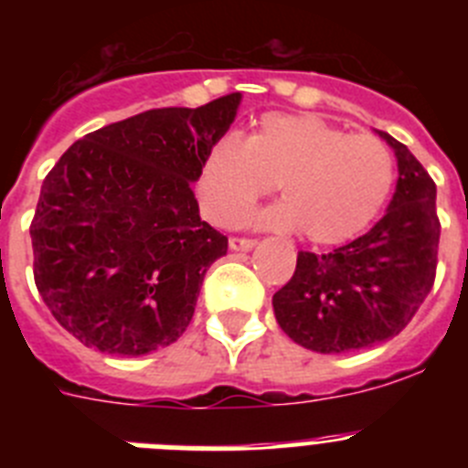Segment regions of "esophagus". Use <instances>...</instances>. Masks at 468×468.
I'll use <instances>...</instances> for the list:
<instances>
[{
	"label": "esophagus",
	"instance_id": "obj_1",
	"mask_svg": "<svg viewBox=\"0 0 468 468\" xmlns=\"http://www.w3.org/2000/svg\"><path fill=\"white\" fill-rule=\"evenodd\" d=\"M231 250H253L255 239H241V237H231L229 239Z\"/></svg>",
	"mask_w": 468,
	"mask_h": 468
}]
</instances>
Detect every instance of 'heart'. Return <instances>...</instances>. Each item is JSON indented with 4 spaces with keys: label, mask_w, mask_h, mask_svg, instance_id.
Returning a JSON list of instances; mask_svg holds the SVG:
<instances>
[{
    "label": "heart",
    "mask_w": 468,
    "mask_h": 468,
    "mask_svg": "<svg viewBox=\"0 0 468 468\" xmlns=\"http://www.w3.org/2000/svg\"><path fill=\"white\" fill-rule=\"evenodd\" d=\"M394 180V154L378 135L349 133L312 114H264L243 143L227 135L210 147L197 194L208 220L234 225L276 185L283 201L255 225L340 246L373 225Z\"/></svg>",
    "instance_id": "b5f03b06"
}]
</instances>
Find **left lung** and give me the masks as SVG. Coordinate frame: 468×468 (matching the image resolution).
<instances>
[{
    "mask_svg": "<svg viewBox=\"0 0 468 468\" xmlns=\"http://www.w3.org/2000/svg\"><path fill=\"white\" fill-rule=\"evenodd\" d=\"M378 135L399 161L384 218L325 255L300 250L295 274L271 300L281 330L318 354L358 351L399 335L436 279V185L403 143Z\"/></svg>",
    "mask_w": 468,
    "mask_h": 468,
    "instance_id": "obj_1",
    "label": "left lung"
}]
</instances>
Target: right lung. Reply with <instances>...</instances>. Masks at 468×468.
Masks as SVG:
<instances>
[{
	"mask_svg": "<svg viewBox=\"0 0 468 468\" xmlns=\"http://www.w3.org/2000/svg\"><path fill=\"white\" fill-rule=\"evenodd\" d=\"M239 105L229 93L147 110L84 135L51 168L30 225L35 283L81 345L144 356L187 330L206 271L227 255L192 183Z\"/></svg>",
	"mask_w": 468,
	"mask_h": 468,
	"instance_id": "1",
	"label": "right lung"
}]
</instances>
